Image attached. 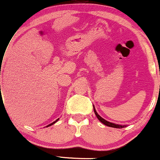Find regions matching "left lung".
<instances>
[{
    "label": "left lung",
    "instance_id": "obj_1",
    "mask_svg": "<svg viewBox=\"0 0 160 160\" xmlns=\"http://www.w3.org/2000/svg\"><path fill=\"white\" fill-rule=\"evenodd\" d=\"M93 108H94V112H95V116L97 117V118L98 119L99 121H101V122H102V123L105 125V126H109V127H113V128H125L126 126H122V125H118V124H115V123H113V122H108L106 120H104V119L102 118V117H100V116L98 115V113H97L96 111H95V108L94 106H93Z\"/></svg>",
    "mask_w": 160,
    "mask_h": 160
}]
</instances>
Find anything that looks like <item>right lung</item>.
<instances>
[{"instance_id":"obj_1","label":"right lung","mask_w":160,"mask_h":160,"mask_svg":"<svg viewBox=\"0 0 160 160\" xmlns=\"http://www.w3.org/2000/svg\"><path fill=\"white\" fill-rule=\"evenodd\" d=\"M58 120H59V118H58V119H57V120H56V121H54V122H52V123H50V124H49V125H48V126H47V127H48V126H52V125H53V124H54V123H56V122L57 121H58Z\"/></svg>"}]
</instances>
